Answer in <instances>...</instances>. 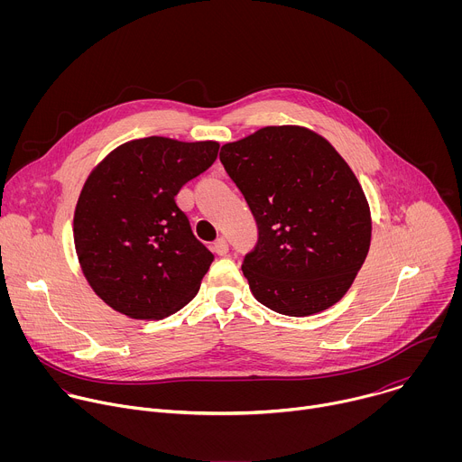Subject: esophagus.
<instances>
[{
	"label": "esophagus",
	"instance_id": "1",
	"mask_svg": "<svg viewBox=\"0 0 462 462\" xmlns=\"http://www.w3.org/2000/svg\"><path fill=\"white\" fill-rule=\"evenodd\" d=\"M214 252L219 254V255H226L228 254V243L225 237H219L216 243H214Z\"/></svg>",
	"mask_w": 462,
	"mask_h": 462
}]
</instances>
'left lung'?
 Instances as JSON below:
<instances>
[{
	"label": "left lung",
	"mask_w": 462,
	"mask_h": 462,
	"mask_svg": "<svg viewBox=\"0 0 462 462\" xmlns=\"http://www.w3.org/2000/svg\"><path fill=\"white\" fill-rule=\"evenodd\" d=\"M219 159L257 225L241 265L254 298L287 316L340 301L369 252L371 214L338 152L307 127L269 125Z\"/></svg>",
	"instance_id": "1"
}]
</instances>
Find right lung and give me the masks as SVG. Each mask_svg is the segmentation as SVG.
<instances>
[{"label": "right lung", "instance_id": "obj_1", "mask_svg": "<svg viewBox=\"0 0 462 462\" xmlns=\"http://www.w3.org/2000/svg\"><path fill=\"white\" fill-rule=\"evenodd\" d=\"M219 144L146 137L113 150L88 177L75 210V246L91 289L115 310L159 319L199 291L214 254L175 195L217 159Z\"/></svg>", "mask_w": 462, "mask_h": 462}]
</instances>
